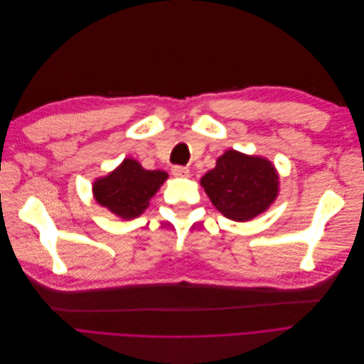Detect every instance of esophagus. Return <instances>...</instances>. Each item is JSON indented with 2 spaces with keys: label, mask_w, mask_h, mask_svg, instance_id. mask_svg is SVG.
Masks as SVG:
<instances>
[{
  "label": "esophagus",
  "mask_w": 364,
  "mask_h": 364,
  "mask_svg": "<svg viewBox=\"0 0 364 364\" xmlns=\"http://www.w3.org/2000/svg\"><path fill=\"white\" fill-rule=\"evenodd\" d=\"M171 173L173 176H176V178H188L190 176V170L186 167H182V165H174L171 168Z\"/></svg>",
  "instance_id": "obj_1"
}]
</instances>
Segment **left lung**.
I'll return each mask as SVG.
<instances>
[{"label": "left lung", "instance_id": "left-lung-1", "mask_svg": "<svg viewBox=\"0 0 364 364\" xmlns=\"http://www.w3.org/2000/svg\"><path fill=\"white\" fill-rule=\"evenodd\" d=\"M200 183L225 217L246 222L266 211L277 199L279 179L269 161L228 150Z\"/></svg>", "mask_w": 364, "mask_h": 364}]
</instances>
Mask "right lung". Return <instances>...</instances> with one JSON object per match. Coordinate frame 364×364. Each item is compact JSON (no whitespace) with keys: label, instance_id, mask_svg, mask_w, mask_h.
Returning <instances> with one entry per match:
<instances>
[{"label":"right lung","instance_id":"right-lung-1","mask_svg":"<svg viewBox=\"0 0 364 364\" xmlns=\"http://www.w3.org/2000/svg\"><path fill=\"white\" fill-rule=\"evenodd\" d=\"M167 178L165 171L144 170L135 159H124L114 173L94 183V196L102 206L130 220L144 213Z\"/></svg>","mask_w":364,"mask_h":364}]
</instances>
